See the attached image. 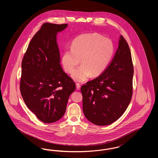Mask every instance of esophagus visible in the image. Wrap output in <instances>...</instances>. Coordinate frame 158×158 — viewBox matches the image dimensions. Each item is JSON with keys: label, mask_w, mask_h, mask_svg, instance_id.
Segmentation results:
<instances>
[{"label": "esophagus", "mask_w": 158, "mask_h": 158, "mask_svg": "<svg viewBox=\"0 0 158 158\" xmlns=\"http://www.w3.org/2000/svg\"><path fill=\"white\" fill-rule=\"evenodd\" d=\"M76 88H77V90H80V89H81V85H80V84H79V83H76Z\"/></svg>", "instance_id": "34e87169"}]
</instances>
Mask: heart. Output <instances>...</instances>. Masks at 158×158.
Masks as SVG:
<instances>
[{"label": "heart", "instance_id": "b5f03b06", "mask_svg": "<svg viewBox=\"0 0 158 158\" xmlns=\"http://www.w3.org/2000/svg\"><path fill=\"white\" fill-rule=\"evenodd\" d=\"M114 47L112 41L98 33L84 34L76 38L72 44V49L66 50L62 56V64L65 70L72 73L73 78L83 82L91 75L102 74L113 57Z\"/></svg>", "mask_w": 158, "mask_h": 158}]
</instances>
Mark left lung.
I'll list each match as a JSON object with an SVG mask.
<instances>
[{
	"label": "left lung",
	"instance_id": "1",
	"mask_svg": "<svg viewBox=\"0 0 158 158\" xmlns=\"http://www.w3.org/2000/svg\"><path fill=\"white\" fill-rule=\"evenodd\" d=\"M133 73L130 47L121 35L118 49L105 71L81 88L86 118L98 126L118 120L131 101Z\"/></svg>",
	"mask_w": 158,
	"mask_h": 158
}]
</instances>
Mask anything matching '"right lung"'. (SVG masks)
Listing matches in <instances>:
<instances>
[{"mask_svg": "<svg viewBox=\"0 0 158 158\" xmlns=\"http://www.w3.org/2000/svg\"><path fill=\"white\" fill-rule=\"evenodd\" d=\"M67 23H46L31 40L22 61L20 91L27 107L45 123L60 120L75 83L63 70L56 42Z\"/></svg>", "mask_w": 158, "mask_h": 158, "instance_id": "add662e5", "label": "right lung"}]
</instances>
